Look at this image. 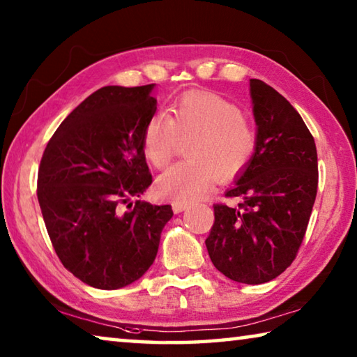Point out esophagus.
Segmentation results:
<instances>
[{"label": "esophagus", "mask_w": 357, "mask_h": 357, "mask_svg": "<svg viewBox=\"0 0 357 357\" xmlns=\"http://www.w3.org/2000/svg\"><path fill=\"white\" fill-rule=\"evenodd\" d=\"M172 206H173L174 214H179V213H183L184 209L189 208V204L184 203V202H178V200H174V202L172 203Z\"/></svg>", "instance_id": "34e87169"}]
</instances>
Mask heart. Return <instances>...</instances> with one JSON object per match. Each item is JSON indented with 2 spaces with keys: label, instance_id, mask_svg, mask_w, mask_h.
<instances>
[{
  "label": "heart",
  "instance_id": "b5f03b06",
  "mask_svg": "<svg viewBox=\"0 0 357 357\" xmlns=\"http://www.w3.org/2000/svg\"><path fill=\"white\" fill-rule=\"evenodd\" d=\"M192 138L181 162L157 179L159 195L178 202L202 198L215 178L231 179L250 164L257 132L233 102L214 93L181 96L170 114L154 113L143 130V153L154 168L164 170L181 142Z\"/></svg>",
  "mask_w": 357,
  "mask_h": 357
}]
</instances>
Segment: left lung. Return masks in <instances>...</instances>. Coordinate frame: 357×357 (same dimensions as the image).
Wrapping results in <instances>:
<instances>
[{"mask_svg":"<svg viewBox=\"0 0 357 357\" xmlns=\"http://www.w3.org/2000/svg\"><path fill=\"white\" fill-rule=\"evenodd\" d=\"M250 94L257 151L227 198L214 204L206 238L213 264L234 282L258 285L280 275L298 255L318 189L315 140L294 107L261 80Z\"/></svg>","mask_w":357,"mask_h":357,"instance_id":"1","label":"left lung"}]
</instances>
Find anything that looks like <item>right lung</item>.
<instances>
[{
    "instance_id": "add662e5",
    "label": "right lung",
    "mask_w": 357,
    "mask_h": 357,
    "mask_svg": "<svg viewBox=\"0 0 357 357\" xmlns=\"http://www.w3.org/2000/svg\"><path fill=\"white\" fill-rule=\"evenodd\" d=\"M153 88L98 89L42 154L38 200L47 233L64 268L89 287L118 289L140 279L173 217L170 204H127L153 183L142 144L157 108Z\"/></svg>"
}]
</instances>
